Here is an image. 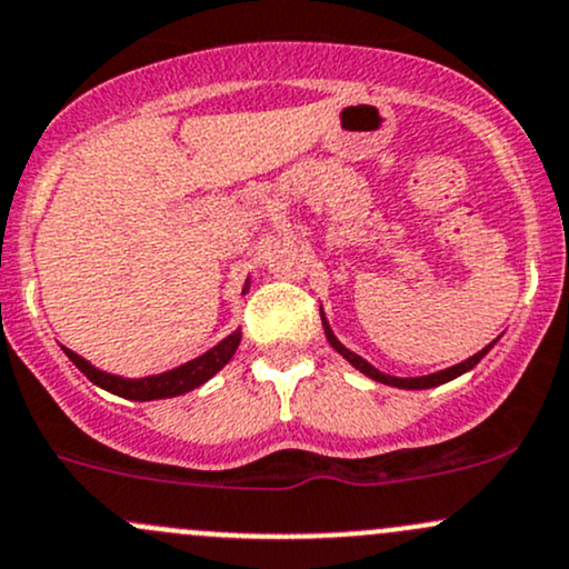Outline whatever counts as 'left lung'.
Returning <instances> with one entry per match:
<instances>
[{"mask_svg": "<svg viewBox=\"0 0 569 569\" xmlns=\"http://www.w3.org/2000/svg\"><path fill=\"white\" fill-rule=\"evenodd\" d=\"M321 321H325V316H321ZM325 335H327V340H330V346H332V349L338 351V355L343 357V360H349L351 365H355V368L360 370V373L370 376V379H373V381H381V385H390V387H403V390H428V387H439V385H445V381L456 379V376L466 373V370H471V368H475V365L480 362L482 357L488 355V349H490V346H493V343L486 346V349H482V351H477V355H475V357H469V360H466V362H460V365H452V368H447V370H439V373L420 376V379H398V376H387V373H381V370H376L373 365H370V362H365L362 357H357L355 351H349V349H346V346L340 343L338 338H335L332 330H330V325H327V321H325Z\"/></svg>", "mask_w": 569, "mask_h": 569, "instance_id": "obj_1", "label": "left lung"}]
</instances>
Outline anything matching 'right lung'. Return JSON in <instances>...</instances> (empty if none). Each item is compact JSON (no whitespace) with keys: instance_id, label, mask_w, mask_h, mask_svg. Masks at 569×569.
<instances>
[{"instance_id":"right-lung-1","label":"right lung","mask_w":569,"mask_h":569,"mask_svg":"<svg viewBox=\"0 0 569 569\" xmlns=\"http://www.w3.org/2000/svg\"><path fill=\"white\" fill-rule=\"evenodd\" d=\"M237 346H239V332L229 335L226 340H220L214 349H209L207 355L199 357V360L184 362L182 368L169 370V373L147 376V379H122V376L103 373V370H98L94 365H89L83 357L76 355V351L64 349V355L73 360L76 368H79L81 373L92 381V385L103 387V390H109L113 395H122V398H128V400H158V398H174V395L190 392V390H196V387L204 385L207 379H212V376L218 373V370L223 368L231 357H234Z\"/></svg>"}]
</instances>
